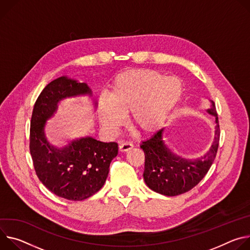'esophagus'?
<instances>
[{
    "label": "esophagus",
    "mask_w": 250,
    "mask_h": 250,
    "mask_svg": "<svg viewBox=\"0 0 250 250\" xmlns=\"http://www.w3.org/2000/svg\"><path fill=\"white\" fill-rule=\"evenodd\" d=\"M132 148H133V144L131 142H128V141L121 142L120 145H119V150L121 152H127L128 150H130Z\"/></svg>",
    "instance_id": "esophagus-1"
}]
</instances>
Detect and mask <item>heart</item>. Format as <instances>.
Here are the masks:
<instances>
[{
  "label": "heart",
  "instance_id": "obj_1",
  "mask_svg": "<svg viewBox=\"0 0 250 250\" xmlns=\"http://www.w3.org/2000/svg\"><path fill=\"white\" fill-rule=\"evenodd\" d=\"M181 95L182 84L177 78H164L152 69H132L115 78L109 96L99 98V120L106 131L113 133L130 113L132 128L149 134L163 125Z\"/></svg>",
  "mask_w": 250,
  "mask_h": 250
}]
</instances>
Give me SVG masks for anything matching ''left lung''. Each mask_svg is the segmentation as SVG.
Instances as JSON below:
<instances>
[{
	"label": "left lung",
	"mask_w": 250,
	"mask_h": 250,
	"mask_svg": "<svg viewBox=\"0 0 250 250\" xmlns=\"http://www.w3.org/2000/svg\"><path fill=\"white\" fill-rule=\"evenodd\" d=\"M208 112L215 116V137L209 151L200 159L187 160L172 153L163 141V129L141 143L145 154L143 176L151 189L168 197L179 196L195 188L208 174L217 153L220 135L213 102Z\"/></svg>",
	"instance_id": "left-lung-1"
}]
</instances>
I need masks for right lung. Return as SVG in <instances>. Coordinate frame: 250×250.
<instances>
[{"instance_id": "add662e5", "label": "right lung", "mask_w": 250, "mask_h": 250, "mask_svg": "<svg viewBox=\"0 0 250 250\" xmlns=\"http://www.w3.org/2000/svg\"><path fill=\"white\" fill-rule=\"evenodd\" d=\"M90 94L87 84L64 76L49 82L39 95L32 114L30 151L40 181L54 195L69 201H83L104 185L109 166L118 154L116 142L103 143L82 138L59 150L46 141L43 127L65 97Z\"/></svg>"}]
</instances>
